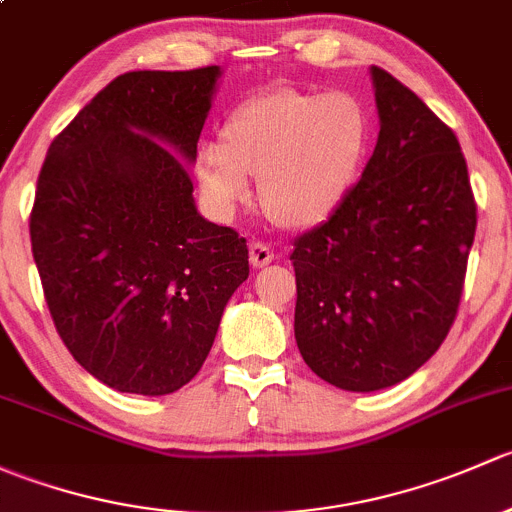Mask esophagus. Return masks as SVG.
<instances>
[{
  "label": "esophagus",
  "instance_id": "1",
  "mask_svg": "<svg viewBox=\"0 0 512 512\" xmlns=\"http://www.w3.org/2000/svg\"><path fill=\"white\" fill-rule=\"evenodd\" d=\"M272 260H275V250H272L267 242H260V240L252 242V245H250L252 267H265V265H270Z\"/></svg>",
  "mask_w": 512,
  "mask_h": 512
}]
</instances>
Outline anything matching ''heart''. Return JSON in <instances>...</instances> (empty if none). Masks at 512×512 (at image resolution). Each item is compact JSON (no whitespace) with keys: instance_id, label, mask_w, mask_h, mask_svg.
Here are the masks:
<instances>
[{"instance_id":"1","label":"heart","mask_w":512,"mask_h":512,"mask_svg":"<svg viewBox=\"0 0 512 512\" xmlns=\"http://www.w3.org/2000/svg\"><path fill=\"white\" fill-rule=\"evenodd\" d=\"M366 141L369 123L354 96L277 89L237 106L223 126V146L203 143L193 163L218 213H235L250 200L252 175L277 223L312 227L347 198Z\"/></svg>"}]
</instances>
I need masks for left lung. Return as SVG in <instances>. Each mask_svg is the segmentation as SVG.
<instances>
[{
	"label": "left lung",
	"instance_id": "1",
	"mask_svg": "<svg viewBox=\"0 0 512 512\" xmlns=\"http://www.w3.org/2000/svg\"><path fill=\"white\" fill-rule=\"evenodd\" d=\"M379 141L337 210L294 240V339L319 379L379 391L446 339L476 237L458 138L414 91L371 66Z\"/></svg>",
	"mask_w": 512,
	"mask_h": 512
}]
</instances>
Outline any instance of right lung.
I'll return each instance as SVG.
<instances>
[{"label":"right lung","mask_w":512,"mask_h":512,"mask_svg":"<svg viewBox=\"0 0 512 512\" xmlns=\"http://www.w3.org/2000/svg\"><path fill=\"white\" fill-rule=\"evenodd\" d=\"M220 66L128 71L49 146L29 218L51 319L71 356L126 394L188 384L250 275L247 242L193 200Z\"/></svg>","instance_id":"obj_1"}]
</instances>
